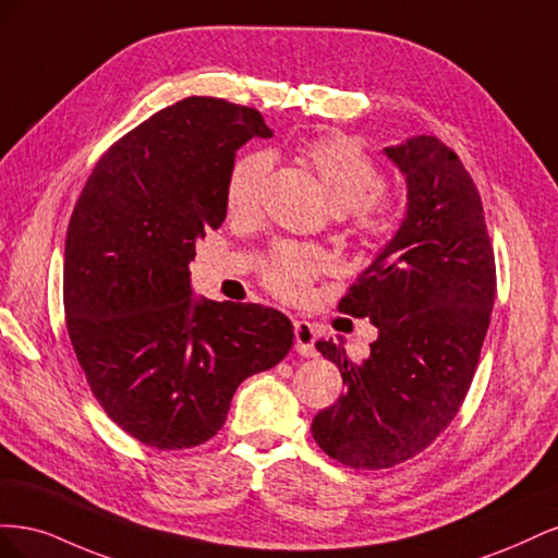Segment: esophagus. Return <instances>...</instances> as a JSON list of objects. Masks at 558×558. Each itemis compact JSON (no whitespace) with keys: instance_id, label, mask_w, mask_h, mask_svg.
Wrapping results in <instances>:
<instances>
[{"instance_id":"34e87169","label":"esophagus","mask_w":558,"mask_h":558,"mask_svg":"<svg viewBox=\"0 0 558 558\" xmlns=\"http://www.w3.org/2000/svg\"><path fill=\"white\" fill-rule=\"evenodd\" d=\"M293 332H295V351L300 356H307V359L316 356V347H314L316 330L310 320H295Z\"/></svg>"}]
</instances>
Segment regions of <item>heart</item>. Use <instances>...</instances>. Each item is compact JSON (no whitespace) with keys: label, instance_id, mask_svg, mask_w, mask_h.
<instances>
[{"label":"heart","instance_id":"obj_1","mask_svg":"<svg viewBox=\"0 0 558 558\" xmlns=\"http://www.w3.org/2000/svg\"><path fill=\"white\" fill-rule=\"evenodd\" d=\"M302 156L318 177L335 211H347L353 232L363 238H384L393 226V207L379 189L381 172L365 150L344 137H320L302 146ZM272 158L253 150L232 165L226 181V205L234 216L258 209ZM332 258L324 248L305 244H281L265 265V283L286 300L307 293L310 283L328 272Z\"/></svg>","mask_w":558,"mask_h":558}]
</instances>
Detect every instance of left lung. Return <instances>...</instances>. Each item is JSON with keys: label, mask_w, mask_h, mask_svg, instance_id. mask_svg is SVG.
<instances>
[{"label": "left lung", "mask_w": 558, "mask_h": 558, "mask_svg": "<svg viewBox=\"0 0 558 558\" xmlns=\"http://www.w3.org/2000/svg\"><path fill=\"white\" fill-rule=\"evenodd\" d=\"M408 183L396 234L351 286L340 312L377 328L369 356L316 342L347 393L312 421L316 445L349 468H391L424 451L459 412L496 298L484 209L459 156L418 134L386 146Z\"/></svg>", "instance_id": "1"}]
</instances>
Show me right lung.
<instances>
[{"mask_svg":"<svg viewBox=\"0 0 558 558\" xmlns=\"http://www.w3.org/2000/svg\"><path fill=\"white\" fill-rule=\"evenodd\" d=\"M272 130L256 109L185 97L99 158L64 242V316L105 412L156 449L226 424L238 386L293 347L281 312L193 298L197 240L226 221L238 150Z\"/></svg>","mask_w":558,"mask_h":558,"instance_id":"obj_1","label":"right lung"}]
</instances>
